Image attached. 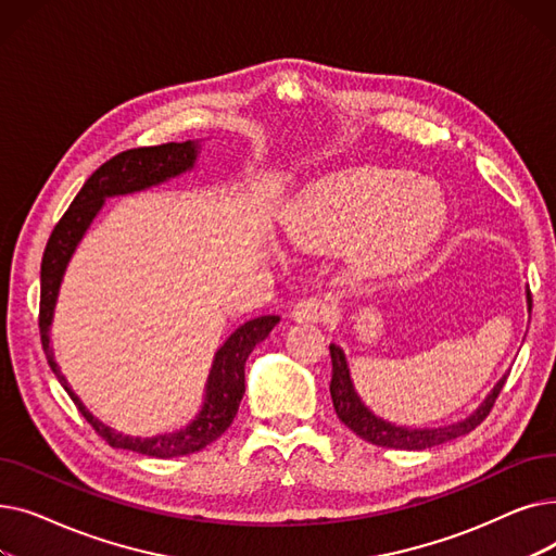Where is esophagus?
<instances>
[{
	"instance_id": "esophagus-1",
	"label": "esophagus",
	"mask_w": 556,
	"mask_h": 556,
	"mask_svg": "<svg viewBox=\"0 0 556 556\" xmlns=\"http://www.w3.org/2000/svg\"><path fill=\"white\" fill-rule=\"evenodd\" d=\"M333 315L336 304L329 298H308L293 311V317L300 319V323H329Z\"/></svg>"
}]
</instances>
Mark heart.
Returning <instances> with one entry per match:
<instances>
[{
  "label": "heart",
  "instance_id": "obj_1",
  "mask_svg": "<svg viewBox=\"0 0 556 556\" xmlns=\"http://www.w3.org/2000/svg\"><path fill=\"white\" fill-rule=\"evenodd\" d=\"M446 220L430 180L381 166H358L315 182L288 218L290 237L313 252L352 245L365 273H390L421 256Z\"/></svg>",
  "mask_w": 556,
  "mask_h": 556
}]
</instances>
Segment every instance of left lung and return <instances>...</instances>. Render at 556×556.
Returning a JSON list of instances; mask_svg holds the SVG:
<instances>
[{
    "label": "left lung",
    "instance_id": "obj_1",
    "mask_svg": "<svg viewBox=\"0 0 556 556\" xmlns=\"http://www.w3.org/2000/svg\"><path fill=\"white\" fill-rule=\"evenodd\" d=\"M528 304L532 311V293L528 290ZM331 352V399H333V407L338 419L349 428L354 430L361 440L376 444V446H388V448H405V451H424L430 446H440L446 444L451 440H457L462 434H469L471 430H476L491 413V407L498 399L501 390L505 388L507 376L501 378V383L493 388V392L486 396V401L478 407V410L459 424L453 426H444V428H430V430H421V428H399L392 426L383 419L374 417L367 407L361 403L358 394L354 392L352 378H349V369H346V361L344 354L336 344H329Z\"/></svg>",
    "mask_w": 556,
    "mask_h": 556
}]
</instances>
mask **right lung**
Here are the masks:
<instances>
[{"label": "right lung", "mask_w": 556, "mask_h": 556, "mask_svg": "<svg viewBox=\"0 0 556 556\" xmlns=\"http://www.w3.org/2000/svg\"><path fill=\"white\" fill-rule=\"evenodd\" d=\"M195 143L182 141V143H160V146H143V149H130L119 155L110 157L105 164H101L90 178L85 180L83 189L76 193L70 210L63 214V218L55 223L51 237L47 241L42 263H40V340L49 367L53 369L55 378L61 381L65 392L72 396L78 413L85 417L101 440H105L112 448L135 451L141 455L151 457H178L189 455L207 444L216 442L218 437L229 428V424L237 417L239 403L245 392V361L252 354L256 342L266 338L273 327L279 323L277 315H261L250 319L243 327L233 331L227 342L218 349L210 386H207V401H204L202 413L193 424H189L180 432H168L160 437H151V440H141V437H126L101 424L97 417L90 415V410L80 403V399L72 392L67 386L65 376L58 369L51 346H49V325L53 315V304L58 295V286H61L63 273L67 261L85 233L90 227L92 218L99 214L103 198L116 195V193H130L139 191L151 185H157L166 178H173L187 168L193 166L195 160Z\"/></svg>", "instance_id": "obj_1"}]
</instances>
